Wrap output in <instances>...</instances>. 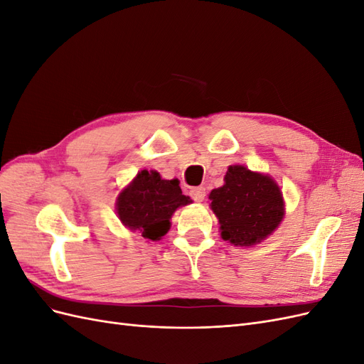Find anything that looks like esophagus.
Returning <instances> with one entry per match:
<instances>
[{"label": "esophagus", "instance_id": "obj_1", "mask_svg": "<svg viewBox=\"0 0 364 364\" xmlns=\"http://www.w3.org/2000/svg\"><path fill=\"white\" fill-rule=\"evenodd\" d=\"M190 196H191V199H193V200H196V202H202V200L205 199L206 191H205L203 186H196V188H191V190H190Z\"/></svg>", "mask_w": 364, "mask_h": 364}]
</instances>
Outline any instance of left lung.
Instances as JSON below:
<instances>
[{"label":"left lung","instance_id":"left-lung-1","mask_svg":"<svg viewBox=\"0 0 364 364\" xmlns=\"http://www.w3.org/2000/svg\"><path fill=\"white\" fill-rule=\"evenodd\" d=\"M220 235L234 246H253L266 240L284 218V199L269 174L230 165L225 185L209 193Z\"/></svg>","mask_w":364,"mask_h":364}]
</instances>
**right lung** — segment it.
Masks as SVG:
<instances>
[{
    "mask_svg": "<svg viewBox=\"0 0 364 364\" xmlns=\"http://www.w3.org/2000/svg\"><path fill=\"white\" fill-rule=\"evenodd\" d=\"M191 203L179 181H165L158 171H139L118 194L117 214L126 228L139 230L146 240L158 241L170 229V220L181 206Z\"/></svg>",
    "mask_w": 364,
    "mask_h": 364,
    "instance_id": "obj_1",
    "label": "right lung"
}]
</instances>
